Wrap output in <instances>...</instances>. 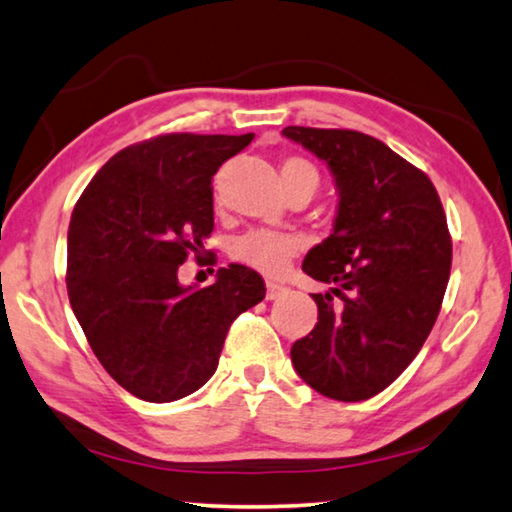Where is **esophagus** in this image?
I'll list each match as a JSON object with an SVG mask.
<instances>
[{
  "label": "esophagus",
  "instance_id": "34e87169",
  "mask_svg": "<svg viewBox=\"0 0 512 512\" xmlns=\"http://www.w3.org/2000/svg\"><path fill=\"white\" fill-rule=\"evenodd\" d=\"M284 293H289L287 287H282V284H277V282H266V298H268V300L282 298Z\"/></svg>",
  "mask_w": 512,
  "mask_h": 512
}]
</instances>
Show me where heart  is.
Listing matches in <instances>:
<instances>
[{
    "instance_id": "1",
    "label": "heart",
    "mask_w": 512,
    "mask_h": 512,
    "mask_svg": "<svg viewBox=\"0 0 512 512\" xmlns=\"http://www.w3.org/2000/svg\"><path fill=\"white\" fill-rule=\"evenodd\" d=\"M280 176L287 194L296 192V189H309V192H316L318 189L316 167L305 158H298V155H291V158L282 160ZM300 248L302 241L296 235L250 230L232 244V259L253 268L257 273L277 277L287 271L289 262L300 253Z\"/></svg>"
}]
</instances>
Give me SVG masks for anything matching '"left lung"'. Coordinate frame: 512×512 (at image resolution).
<instances>
[{
    "mask_svg": "<svg viewBox=\"0 0 512 512\" xmlns=\"http://www.w3.org/2000/svg\"><path fill=\"white\" fill-rule=\"evenodd\" d=\"M282 135L323 160L339 192L332 235L302 262L332 289L311 293L318 323L293 343V368L320 395L368 400L415 359L443 305L452 268L443 203L427 173L375 137L305 126Z\"/></svg>",
    "mask_w": 512,
    "mask_h": 512,
    "instance_id": "8db88e82",
    "label": "left lung"
}]
</instances>
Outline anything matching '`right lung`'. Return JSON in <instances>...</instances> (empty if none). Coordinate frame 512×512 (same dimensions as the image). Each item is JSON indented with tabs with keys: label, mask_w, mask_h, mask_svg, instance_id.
<instances>
[{
	"label": "right lung",
	"mask_w": 512,
	"mask_h": 512,
	"mask_svg": "<svg viewBox=\"0 0 512 512\" xmlns=\"http://www.w3.org/2000/svg\"><path fill=\"white\" fill-rule=\"evenodd\" d=\"M171 133L126 146L85 187L67 230V296L108 375L146 402L198 391L219 366L241 311L266 296L262 275L230 264L210 287L178 268L214 230L212 176L253 142Z\"/></svg>",
	"instance_id": "obj_1"
}]
</instances>
